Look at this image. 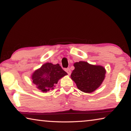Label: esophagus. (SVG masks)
Listing matches in <instances>:
<instances>
[{
	"label": "esophagus",
	"instance_id": "34e87169",
	"mask_svg": "<svg viewBox=\"0 0 131 131\" xmlns=\"http://www.w3.org/2000/svg\"><path fill=\"white\" fill-rule=\"evenodd\" d=\"M65 71L67 72L68 75H70L71 74V71L70 70L69 68H66V69H65Z\"/></svg>",
	"mask_w": 131,
	"mask_h": 131
}]
</instances>
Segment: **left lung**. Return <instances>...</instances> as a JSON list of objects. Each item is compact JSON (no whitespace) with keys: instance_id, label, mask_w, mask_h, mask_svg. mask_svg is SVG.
Segmentation results:
<instances>
[{"instance_id":"left-lung-1","label":"left lung","mask_w":131,"mask_h":131,"mask_svg":"<svg viewBox=\"0 0 131 131\" xmlns=\"http://www.w3.org/2000/svg\"><path fill=\"white\" fill-rule=\"evenodd\" d=\"M75 69L71 75L77 88L86 93H93L104 80L106 71L100 65H94L84 61L75 62Z\"/></svg>"}]
</instances>
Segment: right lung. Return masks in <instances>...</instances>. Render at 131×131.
I'll return each instance as SVG.
<instances>
[{
	"label": "right lung",
	"mask_w": 131,
	"mask_h": 131,
	"mask_svg": "<svg viewBox=\"0 0 131 131\" xmlns=\"http://www.w3.org/2000/svg\"><path fill=\"white\" fill-rule=\"evenodd\" d=\"M68 73L63 71L59 64L46 63L35 71L31 75L32 83L36 88L43 93H46L54 88L58 81Z\"/></svg>",
	"instance_id": "obj_1"
}]
</instances>
